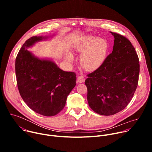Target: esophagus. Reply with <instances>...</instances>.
I'll list each match as a JSON object with an SVG mask.
<instances>
[{
    "instance_id": "esophagus-1",
    "label": "esophagus",
    "mask_w": 152,
    "mask_h": 152,
    "mask_svg": "<svg viewBox=\"0 0 152 152\" xmlns=\"http://www.w3.org/2000/svg\"><path fill=\"white\" fill-rule=\"evenodd\" d=\"M85 81V78L82 76H79L77 77V82L79 83H82Z\"/></svg>"
}]
</instances>
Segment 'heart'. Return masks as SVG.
<instances>
[{
  "label": "heart",
  "instance_id": "obj_1",
  "mask_svg": "<svg viewBox=\"0 0 152 152\" xmlns=\"http://www.w3.org/2000/svg\"><path fill=\"white\" fill-rule=\"evenodd\" d=\"M74 50L82 53L80 64L87 71H94L99 68L105 60L107 44L102 38L91 35L84 36L74 45ZM66 61L72 63L73 57L70 53L66 55Z\"/></svg>",
  "mask_w": 152,
  "mask_h": 152
}]
</instances>
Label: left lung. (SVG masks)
Returning <instances> with one entry per match:
<instances>
[{
  "label": "left lung",
  "instance_id": "left-lung-1",
  "mask_svg": "<svg viewBox=\"0 0 152 152\" xmlns=\"http://www.w3.org/2000/svg\"><path fill=\"white\" fill-rule=\"evenodd\" d=\"M111 33L114 37L112 53L85 81L88 104L102 115H112L124 110L134 96L139 79V58L131 42Z\"/></svg>",
  "mask_w": 152,
  "mask_h": 152
}]
</instances>
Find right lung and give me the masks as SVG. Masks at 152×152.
Here are the masks:
<instances>
[{
	"mask_svg": "<svg viewBox=\"0 0 152 152\" xmlns=\"http://www.w3.org/2000/svg\"><path fill=\"white\" fill-rule=\"evenodd\" d=\"M47 37L34 36L24 43L15 59V75L20 94L34 112L47 117L58 114L76 85V75L64 72L49 59H39L27 50Z\"/></svg>",
	"mask_w": 152,
	"mask_h": 152,
	"instance_id": "obj_1",
	"label": "right lung"
}]
</instances>
